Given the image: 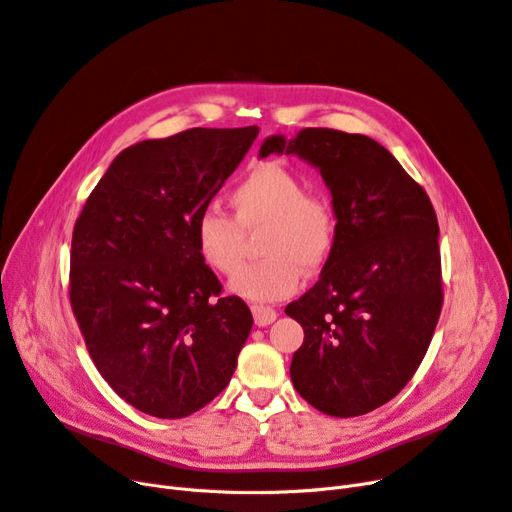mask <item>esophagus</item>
Wrapping results in <instances>:
<instances>
[{
	"instance_id": "34e87169",
	"label": "esophagus",
	"mask_w": 512,
	"mask_h": 512,
	"mask_svg": "<svg viewBox=\"0 0 512 512\" xmlns=\"http://www.w3.org/2000/svg\"><path fill=\"white\" fill-rule=\"evenodd\" d=\"M252 315L258 327H267L277 319V311L271 309V306H262V304L252 306Z\"/></svg>"
}]
</instances>
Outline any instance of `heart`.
<instances>
[{"mask_svg": "<svg viewBox=\"0 0 512 512\" xmlns=\"http://www.w3.org/2000/svg\"><path fill=\"white\" fill-rule=\"evenodd\" d=\"M233 218L206 208L193 224L195 250L208 269L233 275L243 260V233L262 229L260 262L241 269L229 290L250 302H277L292 296L300 271L315 273L330 258L338 218L332 201L306 193L304 180L281 163L264 161L229 193Z\"/></svg>", "mask_w": 512, "mask_h": 512, "instance_id": "b5f03b06", "label": "heart"}]
</instances>
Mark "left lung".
Returning <instances> with one entry per match:
<instances>
[{
  "label": "left lung",
  "instance_id": "8db88e82",
  "mask_svg": "<svg viewBox=\"0 0 512 512\" xmlns=\"http://www.w3.org/2000/svg\"><path fill=\"white\" fill-rule=\"evenodd\" d=\"M298 155L319 170L338 218L319 281L285 313L304 330L294 388L319 412L353 418L412 380L439 321L443 288L433 203L370 136L306 128L273 134L260 157Z\"/></svg>",
  "mask_w": 512,
  "mask_h": 512
}]
</instances>
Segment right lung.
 <instances>
[{"instance_id":"right-lung-1","label":"right lung","mask_w":512,"mask_h":512,"mask_svg":"<svg viewBox=\"0 0 512 512\" xmlns=\"http://www.w3.org/2000/svg\"><path fill=\"white\" fill-rule=\"evenodd\" d=\"M258 136L193 128L121 151L71 241V306L100 376L136 410L185 418L231 382L252 330L241 298L201 262L195 218Z\"/></svg>"}]
</instances>
